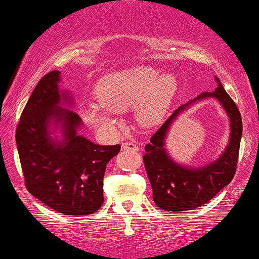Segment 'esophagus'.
Segmentation results:
<instances>
[{
	"label": "esophagus",
	"mask_w": 259,
	"mask_h": 259,
	"mask_svg": "<svg viewBox=\"0 0 259 259\" xmlns=\"http://www.w3.org/2000/svg\"><path fill=\"white\" fill-rule=\"evenodd\" d=\"M122 149L124 150H129V152H135V150H138L139 148H138V145L135 144L134 142H124L121 144Z\"/></svg>",
	"instance_id": "34e87169"
}]
</instances>
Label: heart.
<instances>
[{
	"label": "heart",
	"mask_w": 259,
	"mask_h": 259,
	"mask_svg": "<svg viewBox=\"0 0 259 259\" xmlns=\"http://www.w3.org/2000/svg\"><path fill=\"white\" fill-rule=\"evenodd\" d=\"M177 90L172 73H160L148 66H138L115 72L97 82L95 99L100 106L89 107L83 115L89 122L110 129L115 120L112 112L135 106L137 120L143 126L154 125L162 119Z\"/></svg>",
	"instance_id": "1"
}]
</instances>
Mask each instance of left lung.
Returning <instances> with one entry per match:
<instances>
[{"label": "left lung", "mask_w": 259, "mask_h": 259, "mask_svg": "<svg viewBox=\"0 0 259 259\" xmlns=\"http://www.w3.org/2000/svg\"><path fill=\"white\" fill-rule=\"evenodd\" d=\"M218 87L214 92H202L197 99L178 107L167 121L150 138L143 155L144 167L153 190L155 205L164 211H186L202 206L209 202L219 191L232 182L238 167L240 138H242V116L232 97L227 94L219 78L215 77ZM215 97L225 106L231 117V142L225 154L206 167L186 168L175 163L164 149V138L172 120L193 101Z\"/></svg>", "instance_id": "1"}]
</instances>
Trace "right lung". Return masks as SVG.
I'll list each match as a JSON object with an SVG mask.
<instances>
[{
  "mask_svg": "<svg viewBox=\"0 0 259 259\" xmlns=\"http://www.w3.org/2000/svg\"><path fill=\"white\" fill-rule=\"evenodd\" d=\"M60 72L45 74L32 91L16 127V144L25 187L39 201L67 217L94 214L104 204L106 164L120 144L99 145L77 135L81 119L60 109L68 96L58 89ZM63 121L65 140L49 138V124Z\"/></svg>",
  "mask_w": 259,
  "mask_h": 259,
  "instance_id": "1",
  "label": "right lung"
}]
</instances>
